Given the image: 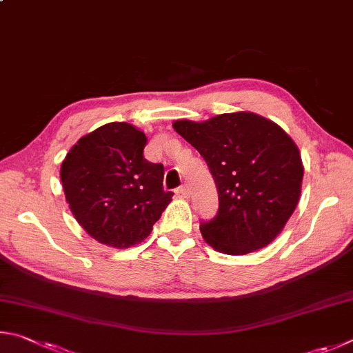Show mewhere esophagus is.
Listing matches in <instances>:
<instances>
[{"instance_id":"esophagus-1","label":"esophagus","mask_w":353,"mask_h":353,"mask_svg":"<svg viewBox=\"0 0 353 353\" xmlns=\"http://www.w3.org/2000/svg\"><path fill=\"white\" fill-rule=\"evenodd\" d=\"M176 194L181 195V196H188L189 195V188L188 186H181L176 189Z\"/></svg>"}]
</instances>
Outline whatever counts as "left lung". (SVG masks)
Returning <instances> with one entry per match:
<instances>
[{
  "instance_id": "left-lung-1",
  "label": "left lung",
  "mask_w": 353,
  "mask_h": 353,
  "mask_svg": "<svg viewBox=\"0 0 353 353\" xmlns=\"http://www.w3.org/2000/svg\"><path fill=\"white\" fill-rule=\"evenodd\" d=\"M173 128L205 158L217 186L219 212L200 223L206 243L243 256L273 242L301 196L304 165L294 141L251 111L175 121Z\"/></svg>"
}]
</instances>
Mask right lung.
Instances as JSON below:
<instances>
[{
	"mask_svg": "<svg viewBox=\"0 0 353 353\" xmlns=\"http://www.w3.org/2000/svg\"><path fill=\"white\" fill-rule=\"evenodd\" d=\"M145 134L127 122H110L85 134L61 163L66 203L99 243L128 248L148 237L172 192L164 165L144 158Z\"/></svg>",
	"mask_w": 353,
	"mask_h": 353,
	"instance_id": "right-lung-1",
	"label": "right lung"
}]
</instances>
